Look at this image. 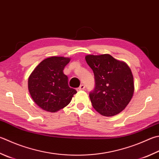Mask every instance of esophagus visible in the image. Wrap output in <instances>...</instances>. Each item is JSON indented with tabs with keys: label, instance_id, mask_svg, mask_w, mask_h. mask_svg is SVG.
<instances>
[{
	"label": "esophagus",
	"instance_id": "esophagus-1",
	"mask_svg": "<svg viewBox=\"0 0 159 159\" xmlns=\"http://www.w3.org/2000/svg\"><path fill=\"white\" fill-rule=\"evenodd\" d=\"M85 89V86L84 84L80 85V87L77 89V91H82V90H84Z\"/></svg>",
	"mask_w": 159,
	"mask_h": 159
}]
</instances>
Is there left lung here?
Instances as JSON below:
<instances>
[{"label": "left lung", "instance_id": "1", "mask_svg": "<svg viewBox=\"0 0 159 159\" xmlns=\"http://www.w3.org/2000/svg\"><path fill=\"white\" fill-rule=\"evenodd\" d=\"M85 59L95 75V88L89 95L93 107L102 116L118 114L128 105L134 93L131 68L109 54L88 55Z\"/></svg>", "mask_w": 159, "mask_h": 159}]
</instances>
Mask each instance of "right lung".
Returning a JSON list of instances; mask_svg holds the SVG:
<instances>
[{
	"mask_svg": "<svg viewBox=\"0 0 159 159\" xmlns=\"http://www.w3.org/2000/svg\"><path fill=\"white\" fill-rule=\"evenodd\" d=\"M70 61L64 57L45 59L30 75L28 90L32 100L41 109L55 113L66 107L76 94L68 86L64 69Z\"/></svg>",
	"mask_w": 159,
	"mask_h": 159,
	"instance_id": "add662e5",
	"label": "right lung"
}]
</instances>
